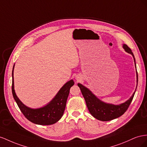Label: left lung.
<instances>
[{
  "label": "left lung",
  "mask_w": 147,
  "mask_h": 147,
  "mask_svg": "<svg viewBox=\"0 0 147 147\" xmlns=\"http://www.w3.org/2000/svg\"><path fill=\"white\" fill-rule=\"evenodd\" d=\"M123 47L125 52L131 54L134 58V63L136 69V59L131 49H130L127 45L123 44ZM136 76H137V86L136 90L134 91L132 95L125 102L121 103L119 105H114L111 103H108L103 102L102 100L99 99L97 96L92 93L87 87L83 86L80 83L78 84V87L80 88L82 94L87 105L88 110H89L90 114L93 116L95 118L102 121H108L116 118H118L121 116H122L124 113L126 111L131 104L132 100L135 94L136 90L137 89L138 84V75L136 69Z\"/></svg>",
  "instance_id": "left-lung-1"
}]
</instances>
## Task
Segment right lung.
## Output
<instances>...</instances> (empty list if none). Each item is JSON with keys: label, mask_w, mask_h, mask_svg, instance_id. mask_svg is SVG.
Here are the masks:
<instances>
[{"label": "right lung", "mask_w": 147, "mask_h": 147, "mask_svg": "<svg viewBox=\"0 0 147 147\" xmlns=\"http://www.w3.org/2000/svg\"><path fill=\"white\" fill-rule=\"evenodd\" d=\"M14 67L15 65L12 70V94L24 116L29 121L36 124L45 125L56 123L61 119L64 113L70 88L74 84L73 79L65 83L54 98L46 105L38 108H31L23 104L15 93L13 78Z\"/></svg>", "instance_id": "obj_1"}]
</instances>
